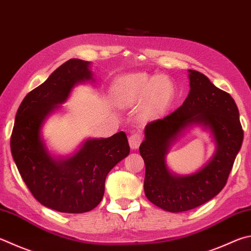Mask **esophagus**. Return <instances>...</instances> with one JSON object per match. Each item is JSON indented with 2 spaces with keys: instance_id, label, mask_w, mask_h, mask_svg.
<instances>
[{
  "instance_id": "obj_1",
  "label": "esophagus",
  "mask_w": 251,
  "mask_h": 251,
  "mask_svg": "<svg viewBox=\"0 0 251 251\" xmlns=\"http://www.w3.org/2000/svg\"><path fill=\"white\" fill-rule=\"evenodd\" d=\"M141 140H143V137H141V135L139 133H133L128 138V143L131 149H137L139 147V145L141 143Z\"/></svg>"
}]
</instances>
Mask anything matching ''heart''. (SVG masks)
<instances>
[{
  "instance_id": "heart-1",
  "label": "heart",
  "mask_w": 251,
  "mask_h": 251,
  "mask_svg": "<svg viewBox=\"0 0 251 251\" xmlns=\"http://www.w3.org/2000/svg\"><path fill=\"white\" fill-rule=\"evenodd\" d=\"M111 97L118 107H130L146 100L141 117L152 120L170 106L175 98V86L166 75L152 76L138 72L114 81Z\"/></svg>"
}]
</instances>
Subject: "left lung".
<instances>
[{
	"label": "left lung",
	"instance_id": "8db88e82",
	"mask_svg": "<svg viewBox=\"0 0 251 251\" xmlns=\"http://www.w3.org/2000/svg\"><path fill=\"white\" fill-rule=\"evenodd\" d=\"M189 80L190 92L183 104L162 120L146 125L145 140L139 147L146 166V197L172 213L198 207L221 192L244 139L234 99L201 72L189 70ZM193 125L210 129L217 145L216 153L192 175H175L166 166L165 156L177 137Z\"/></svg>",
	"mask_w": 251,
	"mask_h": 251
}]
</instances>
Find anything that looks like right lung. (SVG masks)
Masks as SVG:
<instances>
[{
  "label": "right lung",
  "instance_id": "add662e5",
  "mask_svg": "<svg viewBox=\"0 0 251 251\" xmlns=\"http://www.w3.org/2000/svg\"><path fill=\"white\" fill-rule=\"evenodd\" d=\"M91 63L70 59L26 95L18 107L11 151L22 179L37 201L61 213H84L102 201L105 179L129 154L124 131L89 138L74 156L54 158L42 138L46 118L69 98L75 85L93 80Z\"/></svg>",
  "mask_w": 251,
  "mask_h": 251
}]
</instances>
